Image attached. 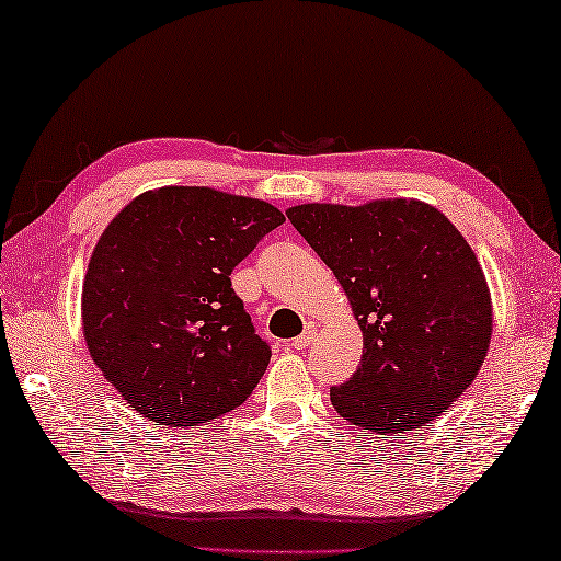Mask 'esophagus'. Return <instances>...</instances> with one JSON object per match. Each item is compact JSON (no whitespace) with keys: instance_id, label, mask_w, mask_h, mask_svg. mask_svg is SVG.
I'll return each instance as SVG.
<instances>
[{"instance_id":"obj_1","label":"esophagus","mask_w":561,"mask_h":561,"mask_svg":"<svg viewBox=\"0 0 561 561\" xmlns=\"http://www.w3.org/2000/svg\"><path fill=\"white\" fill-rule=\"evenodd\" d=\"M313 341H316V330L306 328V333L298 335L296 341H293V347H296V351H306V347H310V343Z\"/></svg>"}]
</instances>
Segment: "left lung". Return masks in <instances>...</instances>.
Listing matches in <instances>:
<instances>
[{
  "mask_svg": "<svg viewBox=\"0 0 561 561\" xmlns=\"http://www.w3.org/2000/svg\"><path fill=\"white\" fill-rule=\"evenodd\" d=\"M351 298L363 330L353 378L330 388L337 415L378 435L427 425L488 357L492 302L462 233L422 201L286 210Z\"/></svg>",
  "mask_w": 561,
  "mask_h": 561,
  "instance_id": "left-lung-1",
  "label": "left lung"
}]
</instances>
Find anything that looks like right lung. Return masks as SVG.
Returning a JSON list of instances; mask_svg holds the SVG:
<instances>
[{
	"label": "right lung",
	"mask_w": 561,
	"mask_h": 561,
	"mask_svg": "<svg viewBox=\"0 0 561 561\" xmlns=\"http://www.w3.org/2000/svg\"><path fill=\"white\" fill-rule=\"evenodd\" d=\"M265 201L198 186L146 191L99 238L81 293L89 353L144 417L196 427L243 405L271 345L231 273L283 224Z\"/></svg>",
	"instance_id": "add662e5"
}]
</instances>
